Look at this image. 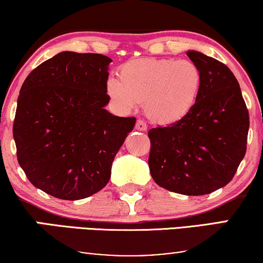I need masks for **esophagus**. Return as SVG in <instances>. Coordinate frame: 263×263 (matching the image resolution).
<instances>
[{
	"instance_id": "34e87169",
	"label": "esophagus",
	"mask_w": 263,
	"mask_h": 263,
	"mask_svg": "<svg viewBox=\"0 0 263 263\" xmlns=\"http://www.w3.org/2000/svg\"><path fill=\"white\" fill-rule=\"evenodd\" d=\"M135 129H136V130H140V132H145V130H147V125H146L145 122L139 120L135 124Z\"/></svg>"
}]
</instances>
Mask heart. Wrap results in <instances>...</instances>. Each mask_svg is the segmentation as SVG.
<instances>
[{
	"mask_svg": "<svg viewBox=\"0 0 263 263\" xmlns=\"http://www.w3.org/2000/svg\"><path fill=\"white\" fill-rule=\"evenodd\" d=\"M202 87V74L192 61L136 59L124 63L120 80L110 77L106 93L122 111L143 102L146 116L154 123L170 125L182 121L195 106Z\"/></svg>",
	"mask_w": 263,
	"mask_h": 263,
	"instance_id": "heart-1",
	"label": "heart"
}]
</instances>
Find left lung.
<instances>
[{
	"label": "left lung",
	"mask_w": 263,
	"mask_h": 263,
	"mask_svg": "<svg viewBox=\"0 0 263 263\" xmlns=\"http://www.w3.org/2000/svg\"><path fill=\"white\" fill-rule=\"evenodd\" d=\"M202 74L195 106L177 123L148 132L149 172L161 188L204 195L231 181L247 151L249 112L228 66L189 50Z\"/></svg>",
	"instance_id": "1"
}]
</instances>
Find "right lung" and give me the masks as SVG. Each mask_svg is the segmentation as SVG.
Listing matches in <instances>:
<instances>
[{"mask_svg": "<svg viewBox=\"0 0 263 263\" xmlns=\"http://www.w3.org/2000/svg\"><path fill=\"white\" fill-rule=\"evenodd\" d=\"M110 57L63 51L31 71L21 86L13 136L19 165L35 188L81 200L109 182L134 117L105 109Z\"/></svg>", "mask_w": 263, "mask_h": 263, "instance_id": "right-lung-1", "label": "right lung"}]
</instances>
